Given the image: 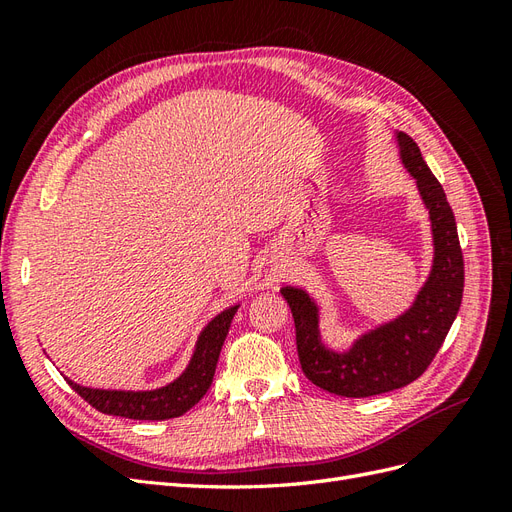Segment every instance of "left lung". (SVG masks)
Listing matches in <instances>:
<instances>
[{
	"mask_svg": "<svg viewBox=\"0 0 512 512\" xmlns=\"http://www.w3.org/2000/svg\"><path fill=\"white\" fill-rule=\"evenodd\" d=\"M397 145L429 211L433 235L431 271L414 303L395 320L354 339L348 350L337 352L322 344L318 303L303 288L280 290L294 318L303 374L333 395L371 397L414 382L438 354L461 305L463 254L453 209L412 138L397 132Z\"/></svg>",
	"mask_w": 512,
	"mask_h": 512,
	"instance_id": "left-lung-1",
	"label": "left lung"
}]
</instances>
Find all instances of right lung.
Masks as SVG:
<instances>
[{"label":"right lung","instance_id":"obj_1","mask_svg":"<svg viewBox=\"0 0 512 512\" xmlns=\"http://www.w3.org/2000/svg\"><path fill=\"white\" fill-rule=\"evenodd\" d=\"M239 305L224 309L215 316L207 327L200 331L192 359L183 374L166 386L153 391H106V389H89L72 380L68 384L79 393L89 406L104 414L126 416L134 421H166L188 412L205 397L213 382L215 365L220 359V350L228 335L230 322L235 318Z\"/></svg>","mask_w":512,"mask_h":512}]
</instances>
